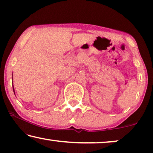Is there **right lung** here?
Segmentation results:
<instances>
[{
    "label": "right lung",
    "mask_w": 153,
    "mask_h": 153,
    "mask_svg": "<svg viewBox=\"0 0 153 153\" xmlns=\"http://www.w3.org/2000/svg\"><path fill=\"white\" fill-rule=\"evenodd\" d=\"M13 90H14V88H13Z\"/></svg>",
    "instance_id": "1"
}]
</instances>
